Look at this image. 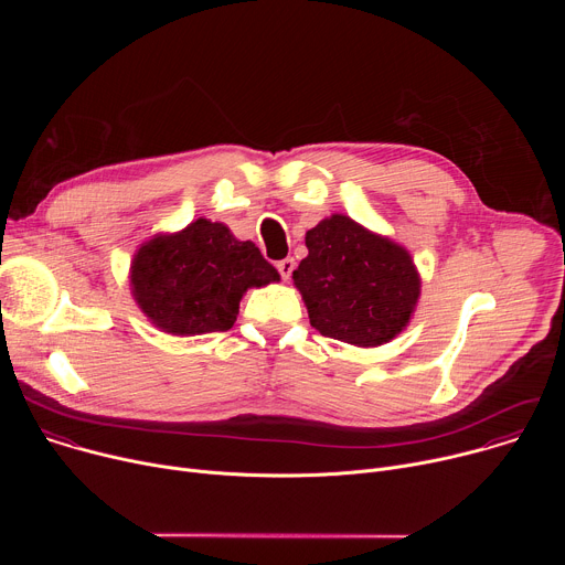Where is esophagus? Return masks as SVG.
Here are the masks:
<instances>
[{
    "label": "esophagus",
    "instance_id": "esophagus-1",
    "mask_svg": "<svg viewBox=\"0 0 565 565\" xmlns=\"http://www.w3.org/2000/svg\"><path fill=\"white\" fill-rule=\"evenodd\" d=\"M277 270H279V275H281L284 279H290V275H292V270H295V259H292V257L281 259V262L277 264Z\"/></svg>",
    "mask_w": 565,
    "mask_h": 565
}]
</instances>
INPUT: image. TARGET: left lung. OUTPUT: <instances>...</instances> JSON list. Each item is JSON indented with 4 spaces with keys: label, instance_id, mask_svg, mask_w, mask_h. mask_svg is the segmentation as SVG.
<instances>
[{
    "label": "left lung",
    "instance_id": "obj_1",
    "mask_svg": "<svg viewBox=\"0 0 565 565\" xmlns=\"http://www.w3.org/2000/svg\"><path fill=\"white\" fill-rule=\"evenodd\" d=\"M306 248L292 281L312 329L362 349L386 344L407 329L420 275L399 244L333 214L306 232Z\"/></svg>",
    "mask_w": 565,
    "mask_h": 565
}]
</instances>
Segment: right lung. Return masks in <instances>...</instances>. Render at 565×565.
<instances>
[{"label": "right lung", "instance_id": "1", "mask_svg": "<svg viewBox=\"0 0 565 565\" xmlns=\"http://www.w3.org/2000/svg\"><path fill=\"white\" fill-rule=\"evenodd\" d=\"M129 281L156 329L203 335L232 329L244 292L279 281V273L253 241H238L227 225L201 216L181 232L145 241Z\"/></svg>", "mask_w": 565, "mask_h": 565}]
</instances>
